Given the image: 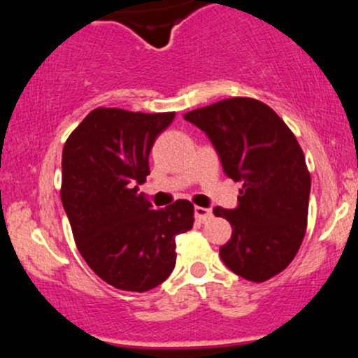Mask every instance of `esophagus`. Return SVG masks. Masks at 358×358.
Masks as SVG:
<instances>
[{"mask_svg":"<svg viewBox=\"0 0 358 358\" xmlns=\"http://www.w3.org/2000/svg\"><path fill=\"white\" fill-rule=\"evenodd\" d=\"M195 219L205 224V222L212 219V210H208V208H203V207H195Z\"/></svg>","mask_w":358,"mask_h":358,"instance_id":"obj_1","label":"esophagus"}]
</instances>
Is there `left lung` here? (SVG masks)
Returning a JSON list of instances; mask_svg holds the SVG:
<instances>
[{
  "mask_svg": "<svg viewBox=\"0 0 358 358\" xmlns=\"http://www.w3.org/2000/svg\"><path fill=\"white\" fill-rule=\"evenodd\" d=\"M183 117L210 138L225 175L242 182L239 207L213 208L232 225L222 261L248 281H268L291 264L306 234L311 176L296 136L252 97H231Z\"/></svg>",
  "mask_w": 358,
  "mask_h": 358,
  "instance_id": "left-lung-1",
  "label": "left lung"
}]
</instances>
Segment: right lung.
<instances>
[{
	"mask_svg": "<svg viewBox=\"0 0 358 358\" xmlns=\"http://www.w3.org/2000/svg\"><path fill=\"white\" fill-rule=\"evenodd\" d=\"M173 117L97 108L62 151L60 199L73 241L89 268L117 289L145 293L162 285L175 268V237L193 227L192 202L155 210L138 192L155 139Z\"/></svg>",
	"mask_w": 358,
	"mask_h": 358,
	"instance_id": "obj_1",
	"label": "right lung"
}]
</instances>
